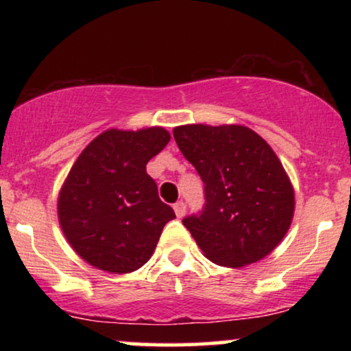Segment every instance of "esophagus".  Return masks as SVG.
Returning a JSON list of instances; mask_svg holds the SVG:
<instances>
[{
  "instance_id": "34e87169",
  "label": "esophagus",
  "mask_w": 351,
  "mask_h": 351,
  "mask_svg": "<svg viewBox=\"0 0 351 351\" xmlns=\"http://www.w3.org/2000/svg\"><path fill=\"white\" fill-rule=\"evenodd\" d=\"M173 209H175V215L178 217H183L184 213H186V204L183 203V201H178V203H175V206H173Z\"/></svg>"
}]
</instances>
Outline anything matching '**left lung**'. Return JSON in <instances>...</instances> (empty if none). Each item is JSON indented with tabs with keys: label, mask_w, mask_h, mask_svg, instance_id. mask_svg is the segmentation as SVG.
Masks as SVG:
<instances>
[{
	"label": "left lung",
	"mask_w": 351,
	"mask_h": 351,
	"mask_svg": "<svg viewBox=\"0 0 351 351\" xmlns=\"http://www.w3.org/2000/svg\"><path fill=\"white\" fill-rule=\"evenodd\" d=\"M176 145L204 183L206 204L183 224L211 263L244 267L287 234L295 193L276 152L244 125H180Z\"/></svg>",
	"instance_id": "obj_1"
}]
</instances>
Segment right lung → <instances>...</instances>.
<instances>
[{"label":"right lung","instance_id":"right-lung-1","mask_svg":"<svg viewBox=\"0 0 351 351\" xmlns=\"http://www.w3.org/2000/svg\"><path fill=\"white\" fill-rule=\"evenodd\" d=\"M163 127L108 128L84 148L60 186L58 217L71 247L95 269L130 274L152 257L175 211L147 163L167 147Z\"/></svg>","mask_w":351,"mask_h":351}]
</instances>
